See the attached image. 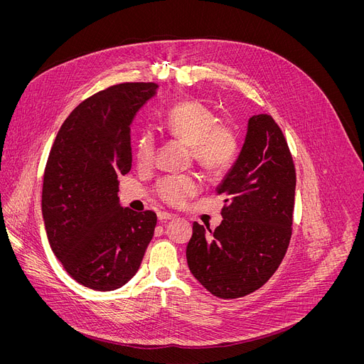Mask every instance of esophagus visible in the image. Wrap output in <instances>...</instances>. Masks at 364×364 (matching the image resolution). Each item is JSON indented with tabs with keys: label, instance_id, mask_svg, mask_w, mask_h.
Returning <instances> with one entry per match:
<instances>
[{
	"label": "esophagus",
	"instance_id": "1",
	"mask_svg": "<svg viewBox=\"0 0 364 364\" xmlns=\"http://www.w3.org/2000/svg\"><path fill=\"white\" fill-rule=\"evenodd\" d=\"M157 218H159V220H160L161 223H164V222H168V220L174 219V216H173V215H170V213H164V212L159 213V215H157Z\"/></svg>",
	"mask_w": 364,
	"mask_h": 364
}]
</instances>
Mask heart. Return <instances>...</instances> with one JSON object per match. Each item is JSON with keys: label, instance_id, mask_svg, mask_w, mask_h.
Wrapping results in <instances>:
<instances>
[{"label": "heart", "instance_id": "b5f03b06", "mask_svg": "<svg viewBox=\"0 0 364 364\" xmlns=\"http://www.w3.org/2000/svg\"><path fill=\"white\" fill-rule=\"evenodd\" d=\"M161 128L177 141L190 145V159L207 174L220 176L235 163L239 152V136L232 124L198 100H184L168 108L161 117ZM157 152V138L144 129L135 141V157L141 167L152 164ZM196 176H167L154 187L157 197L168 205H183L200 191Z\"/></svg>", "mask_w": 364, "mask_h": 364}]
</instances>
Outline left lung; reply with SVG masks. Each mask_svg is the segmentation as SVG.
<instances>
[{"label":"left lung","mask_w":364,"mask_h":364,"mask_svg":"<svg viewBox=\"0 0 364 364\" xmlns=\"http://www.w3.org/2000/svg\"><path fill=\"white\" fill-rule=\"evenodd\" d=\"M295 184L282 129L268 114L253 115L239 159L218 188L222 223L207 230L194 222L187 245L188 268L207 291L240 298L275 274L292 235Z\"/></svg>","instance_id":"8db88e82"}]
</instances>
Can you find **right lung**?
<instances>
[{"instance_id":"right-lung-1","label":"right lung","mask_w":364,"mask_h":364,"mask_svg":"<svg viewBox=\"0 0 364 364\" xmlns=\"http://www.w3.org/2000/svg\"><path fill=\"white\" fill-rule=\"evenodd\" d=\"M157 89L132 82L92 95L66 118L50 149L41 191L47 239L83 287L125 285L154 236L157 215L121 207L118 177L132 166L129 127Z\"/></svg>"}]
</instances>
